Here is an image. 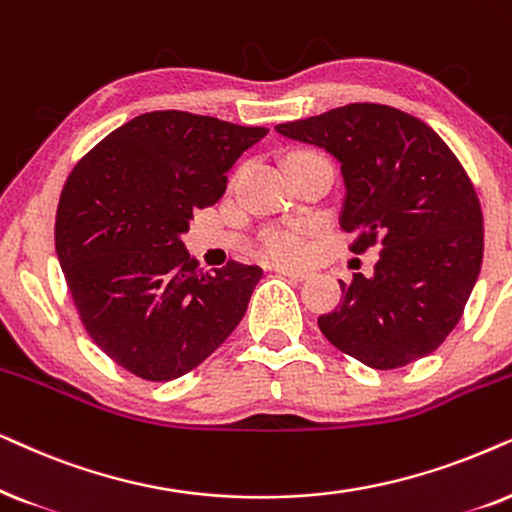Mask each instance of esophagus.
<instances>
[{"instance_id": "obj_1", "label": "esophagus", "mask_w": 512, "mask_h": 512, "mask_svg": "<svg viewBox=\"0 0 512 512\" xmlns=\"http://www.w3.org/2000/svg\"><path fill=\"white\" fill-rule=\"evenodd\" d=\"M276 271H278V274H281V276H288L290 281H306V278L311 276L309 271H304V269H285V267H278Z\"/></svg>"}]
</instances>
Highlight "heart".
<instances>
[{"instance_id":"b5f03b06","label":"heart","mask_w":512,"mask_h":512,"mask_svg":"<svg viewBox=\"0 0 512 512\" xmlns=\"http://www.w3.org/2000/svg\"><path fill=\"white\" fill-rule=\"evenodd\" d=\"M262 250L274 262H299L304 257V241L295 229H271L262 241Z\"/></svg>"}]
</instances>
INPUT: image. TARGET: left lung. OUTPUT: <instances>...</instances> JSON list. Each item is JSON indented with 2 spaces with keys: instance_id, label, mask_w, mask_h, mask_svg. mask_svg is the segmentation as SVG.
Here are the masks:
<instances>
[{
  "instance_id": "8db88e82",
  "label": "left lung",
  "mask_w": 512,
  "mask_h": 512,
  "mask_svg": "<svg viewBox=\"0 0 512 512\" xmlns=\"http://www.w3.org/2000/svg\"><path fill=\"white\" fill-rule=\"evenodd\" d=\"M276 131L335 156L351 250L381 248L372 278L342 283L344 302L318 318L320 332L374 370L433 353L459 323L485 248L478 194L452 149L421 119L374 102Z\"/></svg>"
}]
</instances>
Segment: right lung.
<instances>
[{
    "label": "right lung",
    "mask_w": 512,
    "mask_h": 512,
    "mask_svg": "<svg viewBox=\"0 0 512 512\" xmlns=\"http://www.w3.org/2000/svg\"><path fill=\"white\" fill-rule=\"evenodd\" d=\"M269 131L201 114H140L67 177L56 252L81 323L114 363L147 381L201 365L248 309L260 267L215 274L189 257L194 210L222 199L227 173Z\"/></svg>",
    "instance_id": "add662e5"
}]
</instances>
